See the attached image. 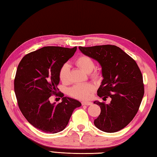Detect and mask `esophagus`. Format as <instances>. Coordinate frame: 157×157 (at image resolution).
<instances>
[{"label": "esophagus", "mask_w": 157, "mask_h": 157, "mask_svg": "<svg viewBox=\"0 0 157 157\" xmlns=\"http://www.w3.org/2000/svg\"><path fill=\"white\" fill-rule=\"evenodd\" d=\"M92 103L91 102H90V101H83V102H82V105H92Z\"/></svg>", "instance_id": "1"}]
</instances>
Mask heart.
I'll return each mask as SVG.
<instances>
[{
  "instance_id": "obj_1",
  "label": "heart",
  "mask_w": 157,
  "mask_h": 157,
  "mask_svg": "<svg viewBox=\"0 0 157 157\" xmlns=\"http://www.w3.org/2000/svg\"><path fill=\"white\" fill-rule=\"evenodd\" d=\"M75 63L79 68L87 73H90L95 67L94 62L92 58L86 55H81L75 60ZM59 79L63 83L67 84L70 82L69 66L67 63H64L59 70ZM100 73L97 70L91 73V78L96 79L99 78ZM95 90L94 86L87 84H78L69 89V93L72 97L79 100H87L91 97Z\"/></svg>"
}]
</instances>
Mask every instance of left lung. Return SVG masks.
Returning <instances> with one entry per match:
<instances>
[{"label":"left lung","instance_id":"left-lung-1","mask_svg":"<svg viewBox=\"0 0 157 157\" xmlns=\"http://www.w3.org/2000/svg\"><path fill=\"white\" fill-rule=\"evenodd\" d=\"M79 48L102 67L104 79L97 95L103 100L111 98L110 104L94 102L101 109L94 125L103 132H118L132 121L140 106L144 94L140 69L134 59L117 46H79Z\"/></svg>","mask_w":157,"mask_h":157}]
</instances>
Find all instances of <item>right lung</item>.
Returning a JSON list of instances; mask_svg holds the SVG:
<instances>
[{"instance_id": "obj_1", "label": "right lung", "mask_w": 157, "mask_h": 157, "mask_svg": "<svg viewBox=\"0 0 157 157\" xmlns=\"http://www.w3.org/2000/svg\"><path fill=\"white\" fill-rule=\"evenodd\" d=\"M77 47L44 46L23 56L14 79V90L20 111L38 129L51 134L67 125L74 109L82 105L77 100L63 97L57 88L61 66L74 55ZM52 95L62 102L51 103Z\"/></svg>"}]
</instances>
